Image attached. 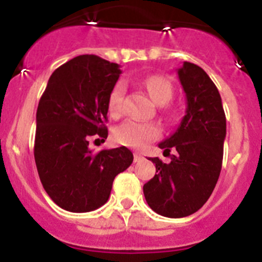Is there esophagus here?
<instances>
[{
  "label": "esophagus",
  "mask_w": 262,
  "mask_h": 262,
  "mask_svg": "<svg viewBox=\"0 0 262 262\" xmlns=\"http://www.w3.org/2000/svg\"><path fill=\"white\" fill-rule=\"evenodd\" d=\"M143 159H144V157H143L142 155L139 154V152H135V154H134V161H135V163H139V161H142Z\"/></svg>",
  "instance_id": "1"
}]
</instances>
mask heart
<instances>
[{
	"label": "heart",
	"instance_id": "1",
	"mask_svg": "<svg viewBox=\"0 0 262 262\" xmlns=\"http://www.w3.org/2000/svg\"><path fill=\"white\" fill-rule=\"evenodd\" d=\"M145 89L155 102L165 105L173 97V86L170 81L164 76L152 75L143 81ZM126 84L118 81L113 86L107 99V110L111 117H118L123 113ZM160 127L149 122H139L135 119H127L113 129V139L120 145L131 148H143L149 142L160 136Z\"/></svg>",
	"mask_w": 262,
	"mask_h": 262
}]
</instances>
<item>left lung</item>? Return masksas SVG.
Listing matches in <instances>:
<instances>
[{
  "label": "left lung",
  "mask_w": 262,
  "mask_h": 262,
  "mask_svg": "<svg viewBox=\"0 0 262 262\" xmlns=\"http://www.w3.org/2000/svg\"><path fill=\"white\" fill-rule=\"evenodd\" d=\"M177 73L186 94V114L177 131L159 144L164 154L173 149L174 155L168 164L149 157L157 174L143 186L148 206L168 217L189 216L207 202L221 174L226 139L221 94L209 75L187 61Z\"/></svg>",
  "instance_id": "left-lung-1"
}]
</instances>
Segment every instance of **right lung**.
Masks as SVG:
<instances>
[{
	"label": "right lung",
	"instance_id": "right-lung-1",
	"mask_svg": "<svg viewBox=\"0 0 262 262\" xmlns=\"http://www.w3.org/2000/svg\"><path fill=\"white\" fill-rule=\"evenodd\" d=\"M120 75L118 64L81 55L51 75L36 111L34 157L51 200L71 212L107 202L115 176L133 164L126 147L93 152L89 140L107 138V99Z\"/></svg>",
	"mask_w": 262,
	"mask_h": 262
}]
</instances>
